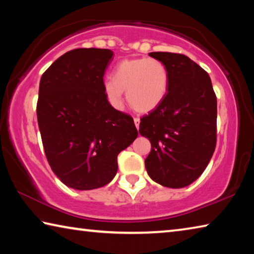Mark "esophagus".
Wrapping results in <instances>:
<instances>
[{"label": "esophagus", "mask_w": 254, "mask_h": 254, "mask_svg": "<svg viewBox=\"0 0 254 254\" xmlns=\"http://www.w3.org/2000/svg\"><path fill=\"white\" fill-rule=\"evenodd\" d=\"M134 124H135L136 128H139V127H140V119L139 118H134Z\"/></svg>", "instance_id": "obj_1"}]
</instances>
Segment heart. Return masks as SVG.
I'll return each mask as SVG.
<instances>
[{
	"mask_svg": "<svg viewBox=\"0 0 254 254\" xmlns=\"http://www.w3.org/2000/svg\"><path fill=\"white\" fill-rule=\"evenodd\" d=\"M167 67L156 58L124 59L115 66L111 79L105 80L104 93L114 107L123 104V92L133 110L148 113L161 104L168 93Z\"/></svg>",
	"mask_w": 254,
	"mask_h": 254,
	"instance_id": "1",
	"label": "heart"
}]
</instances>
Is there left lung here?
<instances>
[{
	"instance_id": "left-lung-1",
	"label": "left lung",
	"mask_w": 254,
	"mask_h": 254,
	"mask_svg": "<svg viewBox=\"0 0 254 254\" xmlns=\"http://www.w3.org/2000/svg\"><path fill=\"white\" fill-rule=\"evenodd\" d=\"M169 74L161 104L141 119L139 132L151 142L144 160L150 178L183 188L203 174L216 147L217 101L207 72L182 54L150 53Z\"/></svg>"
}]
</instances>
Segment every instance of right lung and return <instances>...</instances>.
Instances as JSON below:
<instances>
[{
	"instance_id": "right-lung-1",
	"label": "right lung",
	"mask_w": 254,
	"mask_h": 254,
	"mask_svg": "<svg viewBox=\"0 0 254 254\" xmlns=\"http://www.w3.org/2000/svg\"><path fill=\"white\" fill-rule=\"evenodd\" d=\"M110 49L68 51L41 76L37 118L51 169L66 186L91 190L109 184L118 154L136 139L128 114L115 110L104 93Z\"/></svg>"
}]
</instances>
